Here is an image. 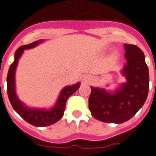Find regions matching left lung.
Segmentation results:
<instances>
[{"instance_id":"left-lung-1","label":"left lung","mask_w":156,"mask_h":156,"mask_svg":"<svg viewBox=\"0 0 156 156\" xmlns=\"http://www.w3.org/2000/svg\"><path fill=\"white\" fill-rule=\"evenodd\" d=\"M126 64L122 75L126 82L115 91L90 87L89 109L92 116L105 123L121 124L132 118L145 104L149 90V70L138 46L124 44Z\"/></svg>"}]
</instances>
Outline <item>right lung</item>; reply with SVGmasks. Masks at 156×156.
Instances as JSON below:
<instances>
[{"instance_id":"add662e5","label":"right lung","mask_w":156,"mask_h":156,"mask_svg":"<svg viewBox=\"0 0 156 156\" xmlns=\"http://www.w3.org/2000/svg\"><path fill=\"white\" fill-rule=\"evenodd\" d=\"M43 42V40H39L32 42L29 45H21L15 52V60L9 68L7 74V94L9 101L15 111L20 115L27 122L34 126H48L53 125L61 119L66 110V103L67 99L79 89L80 82L73 86H66L62 89L61 94L54 107L50 110L45 109H33L29 108L20 101L16 94V84H15V73L16 70L19 59L23 54L25 50L35 47Z\"/></svg>"}]
</instances>
